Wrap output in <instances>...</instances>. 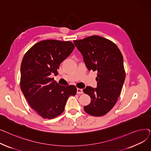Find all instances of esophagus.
<instances>
[{"label": "esophagus", "mask_w": 151, "mask_h": 151, "mask_svg": "<svg viewBox=\"0 0 151 151\" xmlns=\"http://www.w3.org/2000/svg\"><path fill=\"white\" fill-rule=\"evenodd\" d=\"M83 93V89H79V88L77 89V93H78V94H81V93Z\"/></svg>", "instance_id": "1"}]
</instances>
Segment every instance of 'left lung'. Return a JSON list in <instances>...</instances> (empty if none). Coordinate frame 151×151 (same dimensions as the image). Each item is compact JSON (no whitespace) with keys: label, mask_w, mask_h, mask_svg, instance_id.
<instances>
[{"label":"left lung","mask_w":151,"mask_h":151,"mask_svg":"<svg viewBox=\"0 0 151 151\" xmlns=\"http://www.w3.org/2000/svg\"><path fill=\"white\" fill-rule=\"evenodd\" d=\"M73 42L88 69L97 71V88L87 86L83 89L91 99L84 109L91 116H102L114 107L122 91L125 78L122 53L114 43L97 35Z\"/></svg>","instance_id":"obj_1"}]
</instances>
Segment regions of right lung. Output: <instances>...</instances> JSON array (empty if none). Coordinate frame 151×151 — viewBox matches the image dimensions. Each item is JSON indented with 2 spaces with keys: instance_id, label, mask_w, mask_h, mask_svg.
<instances>
[{
  "instance_id": "obj_1",
  "label": "right lung",
  "mask_w": 151,
  "mask_h": 151,
  "mask_svg": "<svg viewBox=\"0 0 151 151\" xmlns=\"http://www.w3.org/2000/svg\"><path fill=\"white\" fill-rule=\"evenodd\" d=\"M73 43L46 40L32 46L21 65L20 88L29 104L45 119L61 114L71 96H75V86H63L54 81L51 75H58L60 63L72 52Z\"/></svg>"
}]
</instances>
